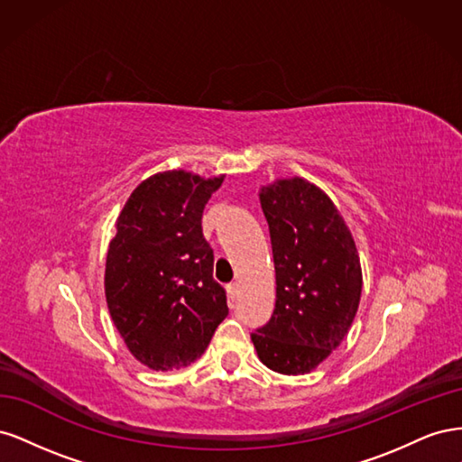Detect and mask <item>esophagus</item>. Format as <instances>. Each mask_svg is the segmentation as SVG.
<instances>
[{
	"label": "esophagus",
	"instance_id": "34e87169",
	"mask_svg": "<svg viewBox=\"0 0 462 462\" xmlns=\"http://www.w3.org/2000/svg\"><path fill=\"white\" fill-rule=\"evenodd\" d=\"M226 291H227V299H229V300H235L236 295H239V285H236V283H229V285L226 287Z\"/></svg>",
	"mask_w": 462,
	"mask_h": 462
}]
</instances>
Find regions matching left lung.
Wrapping results in <instances>:
<instances>
[{
  "label": "left lung",
  "mask_w": 462,
  "mask_h": 462,
  "mask_svg": "<svg viewBox=\"0 0 462 462\" xmlns=\"http://www.w3.org/2000/svg\"><path fill=\"white\" fill-rule=\"evenodd\" d=\"M268 219L277 300L250 333L262 365L285 375L316 370L346 337L362 292L351 229L328 194L302 177L260 189Z\"/></svg>",
  "instance_id": "left-lung-1"
}]
</instances>
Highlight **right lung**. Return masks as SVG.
<instances>
[{
	"mask_svg": "<svg viewBox=\"0 0 462 462\" xmlns=\"http://www.w3.org/2000/svg\"><path fill=\"white\" fill-rule=\"evenodd\" d=\"M223 179L156 173L131 192L116 221L106 302L129 353L150 370H179L200 358L229 314L202 235L204 206Z\"/></svg>",
	"mask_w": 462,
	"mask_h": 462,
	"instance_id": "right-lung-1",
	"label": "right lung"
}]
</instances>
